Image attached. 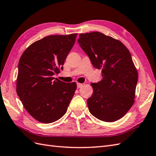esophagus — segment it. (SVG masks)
Wrapping results in <instances>:
<instances>
[{
	"mask_svg": "<svg viewBox=\"0 0 156 156\" xmlns=\"http://www.w3.org/2000/svg\"><path fill=\"white\" fill-rule=\"evenodd\" d=\"M82 86H83L82 83H77V87H78V88H80V87H81Z\"/></svg>",
	"mask_w": 156,
	"mask_h": 156,
	"instance_id": "34e87169",
	"label": "esophagus"
}]
</instances>
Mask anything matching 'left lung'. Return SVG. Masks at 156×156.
I'll list each match as a JSON object with an SVG mask.
<instances>
[{"label":"left lung","instance_id":"obj_1","mask_svg":"<svg viewBox=\"0 0 156 156\" xmlns=\"http://www.w3.org/2000/svg\"><path fill=\"white\" fill-rule=\"evenodd\" d=\"M78 42L93 66L101 69V80L91 83L90 112L101 121H116L134 103L138 72L130 52L119 40L98 31L80 34Z\"/></svg>","mask_w":156,"mask_h":156}]
</instances>
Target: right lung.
<instances>
[{
  "instance_id": "1",
  "label": "right lung",
  "mask_w": 156,
  "mask_h": 156,
  "mask_svg": "<svg viewBox=\"0 0 156 156\" xmlns=\"http://www.w3.org/2000/svg\"><path fill=\"white\" fill-rule=\"evenodd\" d=\"M78 34L49 35L33 43L18 63L16 92L26 110L43 123H51L66 112L76 83H65L53 75L63 69Z\"/></svg>"
}]
</instances>
